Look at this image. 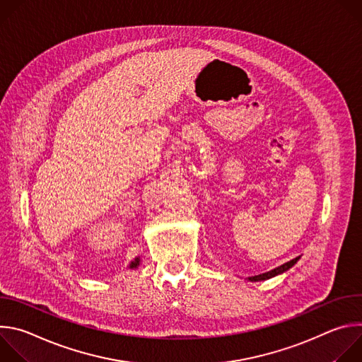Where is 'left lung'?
<instances>
[{"instance_id":"left-lung-1","label":"left lung","mask_w":362,"mask_h":362,"mask_svg":"<svg viewBox=\"0 0 362 362\" xmlns=\"http://www.w3.org/2000/svg\"><path fill=\"white\" fill-rule=\"evenodd\" d=\"M299 259H300V256H296L295 259H292V261H289V262H286V264H284V265H281V267H278V268H275V269H272V271H269V272H265V274H261V275H255V276H249V278H246V279L250 281V282H259V281L271 279V278H274V276H276V275H281V274L286 272L288 269H291Z\"/></svg>"}]
</instances>
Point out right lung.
<instances>
[{"label": "right lung", "instance_id": "right-lung-1", "mask_svg": "<svg viewBox=\"0 0 362 362\" xmlns=\"http://www.w3.org/2000/svg\"><path fill=\"white\" fill-rule=\"evenodd\" d=\"M140 262H141L140 256H136L134 259H133V261L129 264V267H127V268H129V269H137V268H139V265H140Z\"/></svg>", "mask_w": 362, "mask_h": 362}]
</instances>
